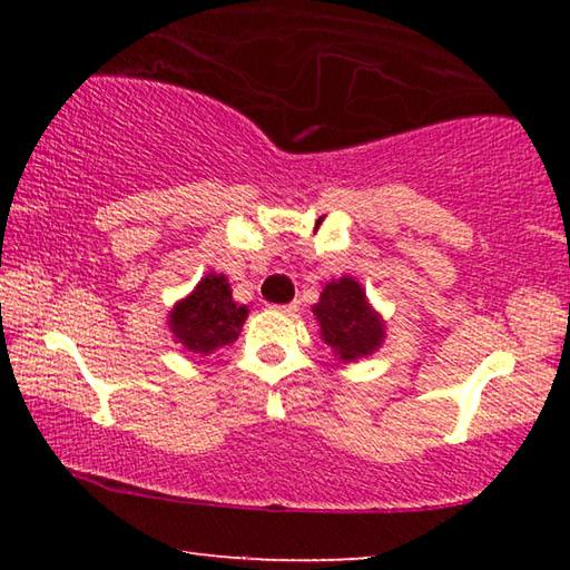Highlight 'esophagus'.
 Listing matches in <instances>:
<instances>
[{
  "label": "esophagus",
  "instance_id": "1",
  "mask_svg": "<svg viewBox=\"0 0 570 570\" xmlns=\"http://www.w3.org/2000/svg\"><path fill=\"white\" fill-rule=\"evenodd\" d=\"M272 308H274V312H278V314H294L296 308H298V302H292V304H274Z\"/></svg>",
  "mask_w": 570,
  "mask_h": 570
}]
</instances>
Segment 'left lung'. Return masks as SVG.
I'll return each mask as SVG.
<instances>
[{"instance_id": "8db88e82", "label": "left lung", "mask_w": 570, "mask_h": 570, "mask_svg": "<svg viewBox=\"0 0 570 570\" xmlns=\"http://www.w3.org/2000/svg\"><path fill=\"white\" fill-rule=\"evenodd\" d=\"M320 336L340 362H356L374 354L384 342V322L366 302L364 288L352 276L324 286L320 304L312 306Z\"/></svg>"}]
</instances>
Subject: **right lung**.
I'll use <instances>...</instances> for the list:
<instances>
[{"label":"right lung","instance_id":"1","mask_svg":"<svg viewBox=\"0 0 570 570\" xmlns=\"http://www.w3.org/2000/svg\"><path fill=\"white\" fill-rule=\"evenodd\" d=\"M248 316L230 296V284L224 274H206L193 292L180 298L168 314V326L183 350L193 354H214L218 346L234 344Z\"/></svg>","mask_w":570,"mask_h":570}]
</instances>
